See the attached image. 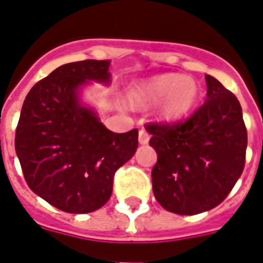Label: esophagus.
<instances>
[{"mask_svg": "<svg viewBox=\"0 0 263 263\" xmlns=\"http://www.w3.org/2000/svg\"><path fill=\"white\" fill-rule=\"evenodd\" d=\"M139 141H140V144H147V143L150 141V134H148V132H147V130H144V129L140 130Z\"/></svg>", "mask_w": 263, "mask_h": 263, "instance_id": "esophagus-1", "label": "esophagus"}]
</instances>
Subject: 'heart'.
<instances>
[{
  "instance_id": "heart-1",
  "label": "heart",
  "mask_w": 263,
  "mask_h": 263,
  "mask_svg": "<svg viewBox=\"0 0 263 263\" xmlns=\"http://www.w3.org/2000/svg\"><path fill=\"white\" fill-rule=\"evenodd\" d=\"M197 99V85L192 78L179 74H162L137 84L129 92L134 106H150L160 102L161 115L178 119L186 115Z\"/></svg>"
}]
</instances>
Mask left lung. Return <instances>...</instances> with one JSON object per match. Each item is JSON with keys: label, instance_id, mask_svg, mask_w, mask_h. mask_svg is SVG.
<instances>
[{"label": "left lung", "instance_id": "8db88e82", "mask_svg": "<svg viewBox=\"0 0 263 263\" xmlns=\"http://www.w3.org/2000/svg\"><path fill=\"white\" fill-rule=\"evenodd\" d=\"M208 98L186 120L145 124L157 151L153 192L162 208L192 216L218 206L244 171L248 136L238 99L206 76Z\"/></svg>", "mask_w": 263, "mask_h": 263}]
</instances>
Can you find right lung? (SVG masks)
I'll return each mask as SVG.
<instances>
[{"label":"right lung","mask_w":263,"mask_h":263,"mask_svg":"<svg viewBox=\"0 0 263 263\" xmlns=\"http://www.w3.org/2000/svg\"><path fill=\"white\" fill-rule=\"evenodd\" d=\"M108 60L55 68L36 82L21 110L15 150L25 181L37 196L67 213H91L112 195L113 176L139 145V130L113 133L78 101L89 81L109 84Z\"/></svg>","instance_id":"right-lung-1"}]
</instances>
